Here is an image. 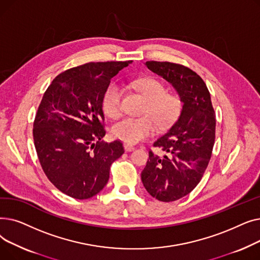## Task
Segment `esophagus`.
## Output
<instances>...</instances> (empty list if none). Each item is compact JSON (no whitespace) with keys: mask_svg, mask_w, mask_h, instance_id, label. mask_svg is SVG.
I'll list each match as a JSON object with an SVG mask.
<instances>
[{"mask_svg":"<svg viewBox=\"0 0 260 260\" xmlns=\"http://www.w3.org/2000/svg\"><path fill=\"white\" fill-rule=\"evenodd\" d=\"M124 149H125V152H133V151H135V147L129 144H124Z\"/></svg>","mask_w":260,"mask_h":260,"instance_id":"1","label":"esophagus"}]
</instances>
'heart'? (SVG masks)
Instances as JSON below:
<instances>
[{
  "label": "heart",
  "mask_w": 260,
  "mask_h": 260,
  "mask_svg": "<svg viewBox=\"0 0 260 260\" xmlns=\"http://www.w3.org/2000/svg\"><path fill=\"white\" fill-rule=\"evenodd\" d=\"M131 86L139 91L146 100L143 114L151 115L139 118L126 117L115 122L112 134L115 138L129 144L149 137L155 132V122L160 128H165L176 120L181 111L179 95L167 92L166 85L154 78L135 80ZM122 90L118 85L112 84L105 90L102 98V108L106 116L115 118L121 113Z\"/></svg>",
  "instance_id": "1"
}]
</instances>
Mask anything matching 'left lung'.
<instances>
[{
  "label": "left lung",
  "instance_id": "8db88e82",
  "mask_svg": "<svg viewBox=\"0 0 260 260\" xmlns=\"http://www.w3.org/2000/svg\"><path fill=\"white\" fill-rule=\"evenodd\" d=\"M144 64L172 84L182 103L179 117L154 142L165 155L149 152L141 173L149 195L163 202L175 201L192 192L209 165L215 141V113L210 91L195 72L171 62Z\"/></svg>",
  "mask_w": 260,
  "mask_h": 260
}]
</instances>
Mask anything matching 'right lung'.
<instances>
[{
	"mask_svg": "<svg viewBox=\"0 0 260 260\" xmlns=\"http://www.w3.org/2000/svg\"><path fill=\"white\" fill-rule=\"evenodd\" d=\"M132 61L90 62L53 79L34 122L36 151L49 181L62 193L88 199L106 185L122 143L103 142L102 98L111 80Z\"/></svg>",
	"mask_w": 260,
	"mask_h": 260,
	"instance_id": "1",
	"label": "right lung"
}]
</instances>
